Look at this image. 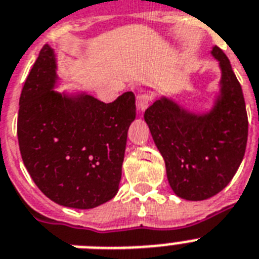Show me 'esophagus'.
I'll use <instances>...</instances> for the list:
<instances>
[{
	"label": "esophagus",
	"instance_id": "esophagus-1",
	"mask_svg": "<svg viewBox=\"0 0 259 259\" xmlns=\"http://www.w3.org/2000/svg\"><path fill=\"white\" fill-rule=\"evenodd\" d=\"M151 100H153V95H150V93H141L140 96L137 97V109L140 110V112H143L149 106Z\"/></svg>",
	"mask_w": 259,
	"mask_h": 259
}]
</instances>
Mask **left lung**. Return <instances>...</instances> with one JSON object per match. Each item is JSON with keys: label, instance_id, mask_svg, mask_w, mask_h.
I'll return each instance as SVG.
<instances>
[{"label": "left lung", "instance_id": "8db88e82", "mask_svg": "<svg viewBox=\"0 0 259 259\" xmlns=\"http://www.w3.org/2000/svg\"><path fill=\"white\" fill-rule=\"evenodd\" d=\"M210 54L219 62L221 79L209 110L195 112L162 96L145 112L170 187L191 201L209 199L229 184L247 142L242 88L223 50L214 46Z\"/></svg>", "mask_w": 259, "mask_h": 259}]
</instances>
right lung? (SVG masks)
I'll use <instances>...</instances> for the list:
<instances>
[{
	"instance_id": "add662e5",
	"label": "right lung",
	"mask_w": 259,
	"mask_h": 259,
	"mask_svg": "<svg viewBox=\"0 0 259 259\" xmlns=\"http://www.w3.org/2000/svg\"><path fill=\"white\" fill-rule=\"evenodd\" d=\"M56 54L43 46L19 97L17 134L26 168L46 196L91 209L118 192L136 96L105 104L85 92H58Z\"/></svg>"
}]
</instances>
